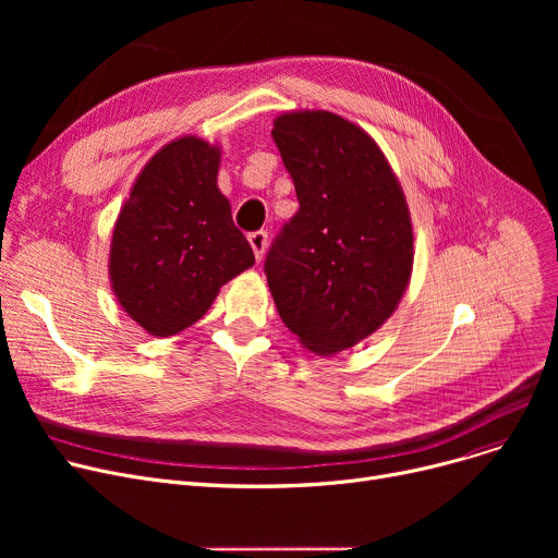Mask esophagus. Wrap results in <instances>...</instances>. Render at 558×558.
I'll return each instance as SVG.
<instances>
[{
  "label": "esophagus",
  "mask_w": 558,
  "mask_h": 558,
  "mask_svg": "<svg viewBox=\"0 0 558 558\" xmlns=\"http://www.w3.org/2000/svg\"><path fill=\"white\" fill-rule=\"evenodd\" d=\"M248 244H251V248H253V253H255V259L259 262L262 255H264V251H267L269 234L264 232V230H255V232L248 234Z\"/></svg>",
  "instance_id": "34e87169"
}]
</instances>
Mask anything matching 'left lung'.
Wrapping results in <instances>:
<instances>
[{"label":"left lung","instance_id":"left-lung-1","mask_svg":"<svg viewBox=\"0 0 558 558\" xmlns=\"http://www.w3.org/2000/svg\"><path fill=\"white\" fill-rule=\"evenodd\" d=\"M274 142L296 187L264 259L284 326L332 355L375 332L400 303L414 259L404 194L377 144L332 112H289Z\"/></svg>","mask_w":558,"mask_h":558}]
</instances>
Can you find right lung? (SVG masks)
Instances as JSON below:
<instances>
[{"mask_svg": "<svg viewBox=\"0 0 558 558\" xmlns=\"http://www.w3.org/2000/svg\"><path fill=\"white\" fill-rule=\"evenodd\" d=\"M219 151L198 137L160 149L112 230L110 280L126 314L156 337L190 328L219 287L253 267V248L217 187Z\"/></svg>", "mask_w": 558, "mask_h": 558, "instance_id": "1", "label": "right lung"}]
</instances>
